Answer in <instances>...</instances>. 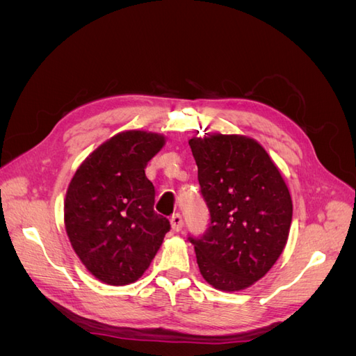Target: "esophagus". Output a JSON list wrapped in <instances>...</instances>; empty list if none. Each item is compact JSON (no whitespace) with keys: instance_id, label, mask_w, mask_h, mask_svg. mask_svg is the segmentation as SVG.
I'll return each mask as SVG.
<instances>
[{"instance_id":"34e87169","label":"esophagus","mask_w":356,"mask_h":356,"mask_svg":"<svg viewBox=\"0 0 356 356\" xmlns=\"http://www.w3.org/2000/svg\"><path fill=\"white\" fill-rule=\"evenodd\" d=\"M182 225H184V221H182L181 213H174V215H172V217H170V227H172V230L179 232L182 229Z\"/></svg>"}]
</instances>
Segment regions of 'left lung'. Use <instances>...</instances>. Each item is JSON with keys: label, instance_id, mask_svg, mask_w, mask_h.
Segmentation results:
<instances>
[{"label": "left lung", "instance_id": "1", "mask_svg": "<svg viewBox=\"0 0 356 356\" xmlns=\"http://www.w3.org/2000/svg\"><path fill=\"white\" fill-rule=\"evenodd\" d=\"M209 227L195 245L204 281L220 291H241L261 279L288 241L293 200L266 149L243 135L191 138Z\"/></svg>", "mask_w": 356, "mask_h": 356}]
</instances>
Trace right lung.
<instances>
[{
    "label": "right lung",
    "mask_w": 356,
    "mask_h": 356,
    "mask_svg": "<svg viewBox=\"0 0 356 356\" xmlns=\"http://www.w3.org/2000/svg\"><path fill=\"white\" fill-rule=\"evenodd\" d=\"M165 136L145 131L114 135L75 170L63 207L72 250L101 282L138 281L169 232L154 212V186L145 168Z\"/></svg>",
    "instance_id": "add662e5"
}]
</instances>
